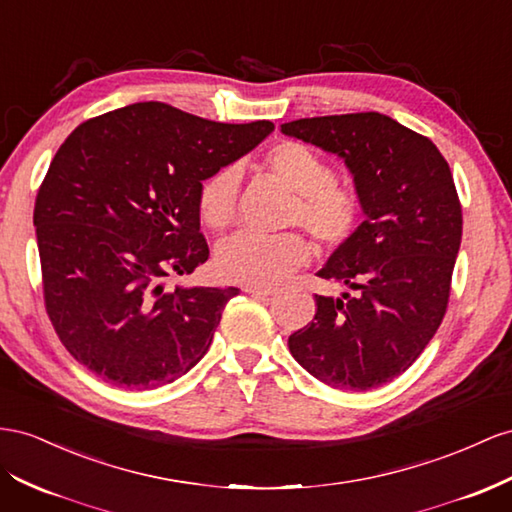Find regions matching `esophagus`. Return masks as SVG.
I'll return each instance as SVG.
<instances>
[{
    "mask_svg": "<svg viewBox=\"0 0 512 512\" xmlns=\"http://www.w3.org/2000/svg\"><path fill=\"white\" fill-rule=\"evenodd\" d=\"M243 290H245L247 295H252V297H269V295L275 293L273 288H265V286H245Z\"/></svg>",
    "mask_w": 512,
    "mask_h": 512,
    "instance_id": "obj_1",
    "label": "esophagus"
}]
</instances>
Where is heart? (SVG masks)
I'll list each match as a JSON object with an SVG mask.
<instances>
[{
    "mask_svg": "<svg viewBox=\"0 0 512 512\" xmlns=\"http://www.w3.org/2000/svg\"><path fill=\"white\" fill-rule=\"evenodd\" d=\"M262 170L295 193L286 226L306 228L316 245L327 252L347 245L362 226L364 200L359 191L336 181V170L306 144L282 140L265 150ZM241 174L234 165L219 168L200 183L198 213L213 232L228 230L239 209ZM312 258L310 241L299 232L258 237L241 232L219 245L215 265L228 282L245 286H275Z\"/></svg>",
    "mask_w": 512,
    "mask_h": 512,
    "instance_id": "1",
    "label": "heart"
}]
</instances>
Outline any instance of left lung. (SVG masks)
I'll list each match as a JSON object with an SVG mask.
<instances>
[{"label":"left lung","instance_id":"8db88e82","mask_svg":"<svg viewBox=\"0 0 512 512\" xmlns=\"http://www.w3.org/2000/svg\"><path fill=\"white\" fill-rule=\"evenodd\" d=\"M282 133L342 157L366 213L316 273L353 293L314 295V319L288 349L331 388H379L416 362L444 321L463 234L450 165L428 137L379 112L301 118Z\"/></svg>","mask_w":512,"mask_h":512}]
</instances>
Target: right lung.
<instances>
[{"mask_svg": "<svg viewBox=\"0 0 512 512\" xmlns=\"http://www.w3.org/2000/svg\"><path fill=\"white\" fill-rule=\"evenodd\" d=\"M273 122L224 124L165 103L81 122L34 204L49 321L81 366L129 390L172 383L209 351L239 288H168L209 258L198 189Z\"/></svg>", "mask_w": 512, "mask_h": 512, "instance_id": "obj_1", "label": "right lung"}]
</instances>
